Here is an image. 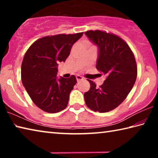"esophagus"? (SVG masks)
Masks as SVG:
<instances>
[{
  "mask_svg": "<svg viewBox=\"0 0 158 158\" xmlns=\"http://www.w3.org/2000/svg\"><path fill=\"white\" fill-rule=\"evenodd\" d=\"M76 78H77V81H81V80L84 79V78H83L81 76H79V75L76 76Z\"/></svg>",
  "mask_w": 158,
  "mask_h": 158,
  "instance_id": "esophagus-1",
  "label": "esophagus"
}]
</instances>
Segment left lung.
<instances>
[{
  "mask_svg": "<svg viewBox=\"0 0 158 158\" xmlns=\"http://www.w3.org/2000/svg\"><path fill=\"white\" fill-rule=\"evenodd\" d=\"M85 34L98 46L96 68L106 76L99 88L95 82L88 80L90 88L84 93L85 104L94 111L108 112L121 105L134 86L137 77L135 55L116 35L100 30L87 31Z\"/></svg>",
  "mask_w": 158,
  "mask_h": 158,
  "instance_id": "left-lung-1",
  "label": "left lung"
}]
</instances>
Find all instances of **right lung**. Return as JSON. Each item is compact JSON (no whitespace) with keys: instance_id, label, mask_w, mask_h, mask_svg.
<instances>
[{"instance_id":"1","label":"right lung","mask_w":158,"mask_h":158,"mask_svg":"<svg viewBox=\"0 0 158 158\" xmlns=\"http://www.w3.org/2000/svg\"><path fill=\"white\" fill-rule=\"evenodd\" d=\"M83 33L45 36L26 51L21 64V81L35 105L45 112L58 113L68 106L77 79L72 75L57 80V68L59 62H65Z\"/></svg>"}]
</instances>
